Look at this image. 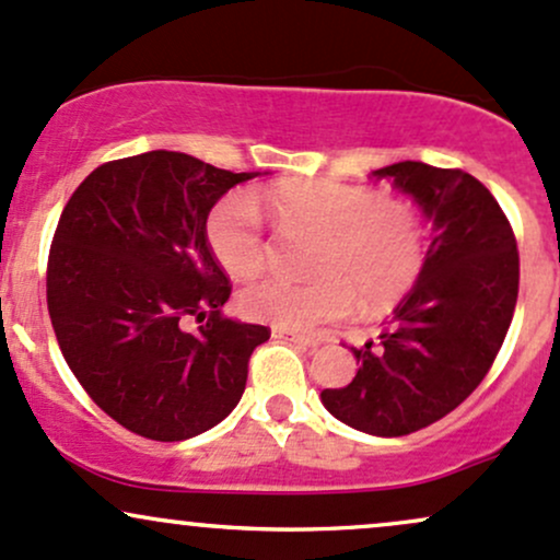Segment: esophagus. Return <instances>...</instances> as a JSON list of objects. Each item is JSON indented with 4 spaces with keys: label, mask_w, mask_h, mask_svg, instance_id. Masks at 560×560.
Returning <instances> with one entry per match:
<instances>
[{
    "label": "esophagus",
    "mask_w": 560,
    "mask_h": 560,
    "mask_svg": "<svg viewBox=\"0 0 560 560\" xmlns=\"http://www.w3.org/2000/svg\"><path fill=\"white\" fill-rule=\"evenodd\" d=\"M273 339H289V342H294L300 347H318L320 342H324L320 337H307V334L287 331V329H273Z\"/></svg>",
    "instance_id": "34e87169"
}]
</instances>
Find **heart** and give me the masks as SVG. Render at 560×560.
Listing matches in <instances>:
<instances>
[{"label": "heart", "instance_id": "heart-1", "mask_svg": "<svg viewBox=\"0 0 560 560\" xmlns=\"http://www.w3.org/2000/svg\"><path fill=\"white\" fill-rule=\"evenodd\" d=\"M268 205L287 226L316 229L324 236L307 281L266 276L242 289L247 318L287 331H313L337 320L361 300L384 311L402 300L427 266V229L405 199H382L374 189L339 182H287L268 189ZM208 242L231 276H253L266 260V231L253 195L234 191L215 205Z\"/></svg>", "mask_w": 560, "mask_h": 560}]
</instances>
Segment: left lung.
Masks as SVG:
<instances>
[{"label": "left lung", "mask_w": 560, "mask_h": 560, "mask_svg": "<svg viewBox=\"0 0 560 560\" xmlns=\"http://www.w3.org/2000/svg\"><path fill=\"white\" fill-rule=\"evenodd\" d=\"M371 176L413 197L434 240L378 339L352 347L355 378L320 392V402L358 432L402 436L458 408L487 376L516 307L518 249L498 199L471 173L402 160Z\"/></svg>", "instance_id": "8db88e82"}]
</instances>
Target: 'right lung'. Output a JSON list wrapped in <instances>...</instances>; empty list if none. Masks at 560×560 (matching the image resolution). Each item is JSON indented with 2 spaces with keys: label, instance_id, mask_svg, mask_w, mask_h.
Segmentation results:
<instances>
[{
  "label": "right lung",
  "instance_id": "obj_1",
  "mask_svg": "<svg viewBox=\"0 0 560 560\" xmlns=\"http://www.w3.org/2000/svg\"><path fill=\"white\" fill-rule=\"evenodd\" d=\"M255 176L155 150L100 165L62 210L49 318L73 376L128 432L182 442L242 400L249 355L271 331L221 313L231 284L208 215Z\"/></svg>",
  "mask_w": 560,
  "mask_h": 560
}]
</instances>
